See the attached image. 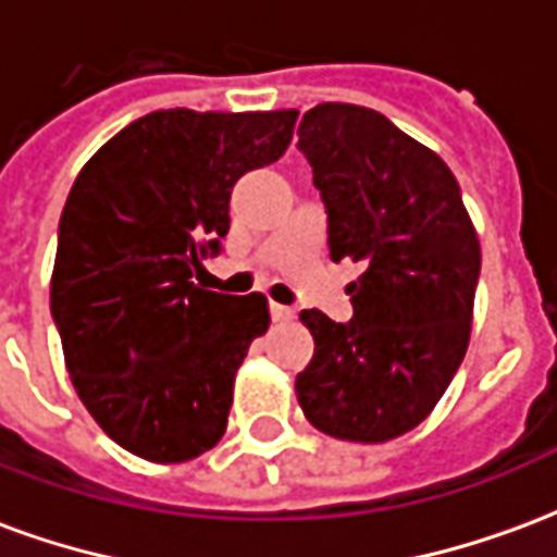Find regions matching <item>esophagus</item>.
Segmentation results:
<instances>
[{
  "instance_id": "34e87169",
  "label": "esophagus",
  "mask_w": 557,
  "mask_h": 557,
  "mask_svg": "<svg viewBox=\"0 0 557 557\" xmlns=\"http://www.w3.org/2000/svg\"><path fill=\"white\" fill-rule=\"evenodd\" d=\"M271 319H274V322H292V319H295V310H292V307H283V304H271Z\"/></svg>"
}]
</instances>
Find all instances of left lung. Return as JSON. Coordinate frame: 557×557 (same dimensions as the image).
<instances>
[{
	"mask_svg": "<svg viewBox=\"0 0 557 557\" xmlns=\"http://www.w3.org/2000/svg\"><path fill=\"white\" fill-rule=\"evenodd\" d=\"M298 148L327 211L331 259L361 262L351 319L304 310L313 361L295 394L315 430L391 442L418 426L466 358L480 242L454 172L385 115L355 103L304 113Z\"/></svg>",
	"mask_w": 557,
	"mask_h": 557,
	"instance_id": "left-lung-1",
	"label": "left lung"
}]
</instances>
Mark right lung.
<instances>
[{
    "label": "right lung",
    "mask_w": 557,
    "mask_h": 557,
    "mask_svg": "<svg viewBox=\"0 0 557 557\" xmlns=\"http://www.w3.org/2000/svg\"><path fill=\"white\" fill-rule=\"evenodd\" d=\"M298 110H158L79 170L59 220L50 310L77 397L115 444L187 462L226 432L265 295L199 289L244 172L289 148Z\"/></svg>",
    "instance_id": "1"
}]
</instances>
